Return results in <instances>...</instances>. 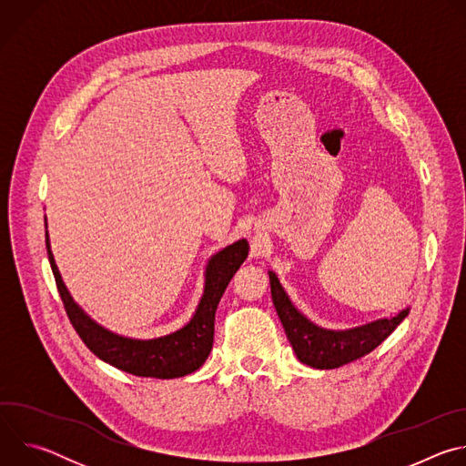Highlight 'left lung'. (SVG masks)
Here are the masks:
<instances>
[{
  "label": "left lung",
  "mask_w": 466,
  "mask_h": 466,
  "mask_svg": "<svg viewBox=\"0 0 466 466\" xmlns=\"http://www.w3.org/2000/svg\"><path fill=\"white\" fill-rule=\"evenodd\" d=\"M271 295L277 313L286 329V336L297 358L313 369H338L372 352L383 343L394 328L400 324L410 309H404L392 319H380L360 328L334 331L309 322L288 299L275 273H269Z\"/></svg>",
  "instance_id": "1"
}]
</instances>
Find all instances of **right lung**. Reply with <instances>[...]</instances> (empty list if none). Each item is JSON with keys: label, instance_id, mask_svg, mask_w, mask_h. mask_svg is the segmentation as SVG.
Returning <instances> with one entry per match:
<instances>
[{"label": "right lung", "instance_id": "1", "mask_svg": "<svg viewBox=\"0 0 466 466\" xmlns=\"http://www.w3.org/2000/svg\"><path fill=\"white\" fill-rule=\"evenodd\" d=\"M46 247L64 309L68 313V319L83 343L99 360L110 363L123 372L160 380L191 374L207 361L214 345V320L218 304L248 252V243L245 239H239L212 256L207 268L205 295L201 302H198L193 319L184 328L177 329L175 334L158 339L138 341L112 334V331L101 328L88 315L83 313V309L74 302L60 279L53 252L49 248L47 232Z\"/></svg>", "mask_w": 466, "mask_h": 466}]
</instances>
